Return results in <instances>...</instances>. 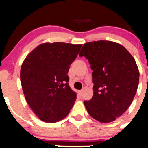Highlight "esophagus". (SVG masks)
Wrapping results in <instances>:
<instances>
[{
    "label": "esophagus",
    "mask_w": 148,
    "mask_h": 148,
    "mask_svg": "<svg viewBox=\"0 0 148 148\" xmlns=\"http://www.w3.org/2000/svg\"><path fill=\"white\" fill-rule=\"evenodd\" d=\"M84 89H82V90H79V94H81V95H82V93L83 92H84Z\"/></svg>",
    "instance_id": "1"
}]
</instances>
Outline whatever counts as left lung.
Listing matches in <instances>:
<instances>
[{"label": "left lung", "instance_id": "obj_1", "mask_svg": "<svg viewBox=\"0 0 148 148\" xmlns=\"http://www.w3.org/2000/svg\"><path fill=\"white\" fill-rule=\"evenodd\" d=\"M79 56L86 57L93 71V96L84 102L88 113L100 122L114 121L129 108L137 91L135 59L124 46L109 40L85 43Z\"/></svg>", "mask_w": 148, "mask_h": 148}]
</instances>
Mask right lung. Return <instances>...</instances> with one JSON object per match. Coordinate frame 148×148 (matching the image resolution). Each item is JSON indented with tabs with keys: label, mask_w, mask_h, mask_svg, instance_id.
I'll list each match as a JSON object with an SVG mask.
<instances>
[{
	"label": "right lung",
	"mask_w": 148,
	"mask_h": 148,
	"mask_svg": "<svg viewBox=\"0 0 148 148\" xmlns=\"http://www.w3.org/2000/svg\"><path fill=\"white\" fill-rule=\"evenodd\" d=\"M82 44L42 43L25 58L20 71L24 96L35 114L54 123L67 116L77 99L67 73Z\"/></svg>",
	"instance_id": "obj_1"
}]
</instances>
